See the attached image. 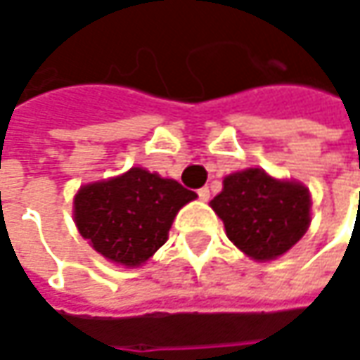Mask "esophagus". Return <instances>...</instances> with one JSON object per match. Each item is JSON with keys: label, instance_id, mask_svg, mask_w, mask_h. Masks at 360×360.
<instances>
[{"label": "esophagus", "instance_id": "34e87169", "mask_svg": "<svg viewBox=\"0 0 360 360\" xmlns=\"http://www.w3.org/2000/svg\"><path fill=\"white\" fill-rule=\"evenodd\" d=\"M197 195H199L201 201H207V199H210V187H201V189L197 191Z\"/></svg>", "mask_w": 360, "mask_h": 360}]
</instances>
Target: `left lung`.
<instances>
[{"mask_svg":"<svg viewBox=\"0 0 360 360\" xmlns=\"http://www.w3.org/2000/svg\"><path fill=\"white\" fill-rule=\"evenodd\" d=\"M210 205L233 245L256 262L280 258L310 226L308 189L298 181L274 179L264 169L227 175Z\"/></svg>","mask_w":360,"mask_h":360,"instance_id":"left-lung-1","label":"left lung"}]
</instances>
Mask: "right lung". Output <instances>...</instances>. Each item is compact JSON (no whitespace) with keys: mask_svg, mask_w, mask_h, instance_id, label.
I'll return each instance as SVG.
<instances>
[{"mask_svg":"<svg viewBox=\"0 0 360 360\" xmlns=\"http://www.w3.org/2000/svg\"><path fill=\"white\" fill-rule=\"evenodd\" d=\"M195 197L175 179L133 167L112 179L82 185L74 197V221L101 256L134 268L167 242L175 215Z\"/></svg>","mask_w":360,"mask_h":360,"instance_id":"add662e5","label":"right lung"}]
</instances>
